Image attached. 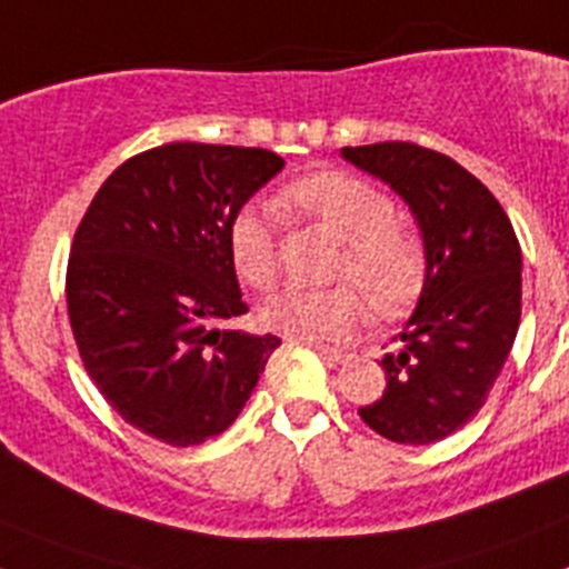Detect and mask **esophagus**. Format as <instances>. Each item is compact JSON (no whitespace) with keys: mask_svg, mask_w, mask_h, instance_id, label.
<instances>
[{"mask_svg":"<svg viewBox=\"0 0 569 569\" xmlns=\"http://www.w3.org/2000/svg\"><path fill=\"white\" fill-rule=\"evenodd\" d=\"M290 341H301V345H308V347H313V350H319L321 356H325V359L328 361H345V350H336V347H328V345H319V341H310V339H293V336H290Z\"/></svg>","mask_w":569,"mask_h":569,"instance_id":"34e87169","label":"esophagus"}]
</instances>
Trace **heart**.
Returning a JSON list of instances; mask_svg holds the SVG:
<instances>
[{"label": "heart", "instance_id": "1", "mask_svg": "<svg viewBox=\"0 0 569 569\" xmlns=\"http://www.w3.org/2000/svg\"><path fill=\"white\" fill-rule=\"evenodd\" d=\"M279 204L299 210L345 241L333 279L356 283L371 305L349 284L290 288L261 305L264 328L293 339L347 341L365 328L370 308L390 319L416 299L425 281V250L410 230L396 224V202L373 182L350 173H316L281 190ZM228 250L239 279L253 290H270L279 281V241L268 210L241 208L228 224Z\"/></svg>", "mask_w": 569, "mask_h": 569}]
</instances>
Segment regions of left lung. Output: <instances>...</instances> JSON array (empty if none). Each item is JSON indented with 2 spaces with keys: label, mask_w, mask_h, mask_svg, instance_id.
Listing matches in <instances>:
<instances>
[{
  "label": "left lung",
  "mask_w": 569,
  "mask_h": 569,
  "mask_svg": "<svg viewBox=\"0 0 569 569\" xmlns=\"http://www.w3.org/2000/svg\"><path fill=\"white\" fill-rule=\"evenodd\" d=\"M341 159L405 199L425 244V284L381 367L387 387L361 407L399 445H430L479 413L521 319V248L496 196L450 156L410 142L341 148Z\"/></svg>",
  "instance_id": "left-lung-1"
}]
</instances>
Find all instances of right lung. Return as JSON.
<instances>
[{"mask_svg": "<svg viewBox=\"0 0 569 569\" xmlns=\"http://www.w3.org/2000/svg\"><path fill=\"white\" fill-rule=\"evenodd\" d=\"M284 168L261 148L170 142L93 196L68 261V316L84 370L116 413L170 447L224 433L276 336L222 328L248 313L228 224Z\"/></svg>", "mask_w": 569, "mask_h": 569, "instance_id": "obj_1", "label": "right lung"}]
</instances>
